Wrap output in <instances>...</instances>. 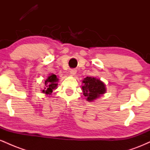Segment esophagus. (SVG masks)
I'll use <instances>...</instances> for the list:
<instances>
[{
	"mask_svg": "<svg viewBox=\"0 0 150 150\" xmlns=\"http://www.w3.org/2000/svg\"><path fill=\"white\" fill-rule=\"evenodd\" d=\"M77 73V70L75 69H71L70 71V73L71 75H75Z\"/></svg>",
	"mask_w": 150,
	"mask_h": 150,
	"instance_id": "34e87169",
	"label": "esophagus"
}]
</instances>
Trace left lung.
Wrapping results in <instances>:
<instances>
[{
    "mask_svg": "<svg viewBox=\"0 0 150 150\" xmlns=\"http://www.w3.org/2000/svg\"><path fill=\"white\" fill-rule=\"evenodd\" d=\"M84 85L82 87L84 95L87 101H93L106 92L104 84L97 78L87 77L82 81Z\"/></svg>",
    "mask_w": 150,
    "mask_h": 150,
    "instance_id": "obj_1",
    "label": "left lung"
}]
</instances>
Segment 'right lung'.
I'll use <instances>...</instances> for the list:
<instances>
[{
  "mask_svg": "<svg viewBox=\"0 0 150 150\" xmlns=\"http://www.w3.org/2000/svg\"><path fill=\"white\" fill-rule=\"evenodd\" d=\"M58 79L56 77V75H51L46 79L45 81V88L42 91V92L45 93L47 94H51V92H53V89L56 88L57 87Z\"/></svg>",
  "mask_w": 150,
  "mask_h": 150,
  "instance_id": "obj_1",
  "label": "right lung"
}]
</instances>
